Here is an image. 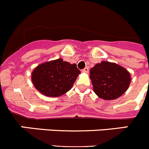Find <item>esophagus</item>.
Wrapping results in <instances>:
<instances>
[{
    "instance_id": "34e87169",
    "label": "esophagus",
    "mask_w": 149,
    "mask_h": 149,
    "mask_svg": "<svg viewBox=\"0 0 149 149\" xmlns=\"http://www.w3.org/2000/svg\"><path fill=\"white\" fill-rule=\"evenodd\" d=\"M82 72H84V73L88 74V73H89V68H84V69H83V70H82Z\"/></svg>"
}]
</instances>
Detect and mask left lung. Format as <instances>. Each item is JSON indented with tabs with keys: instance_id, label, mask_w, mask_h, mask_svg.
I'll list each match as a JSON object with an SVG mask.
<instances>
[{
	"instance_id": "1",
	"label": "left lung",
	"mask_w": 149,
	"mask_h": 149,
	"mask_svg": "<svg viewBox=\"0 0 149 149\" xmlns=\"http://www.w3.org/2000/svg\"><path fill=\"white\" fill-rule=\"evenodd\" d=\"M89 72L94 93L104 100L119 98L131 84L130 72L115 63L101 61L91 68Z\"/></svg>"
}]
</instances>
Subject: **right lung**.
<instances>
[{"mask_svg": "<svg viewBox=\"0 0 149 149\" xmlns=\"http://www.w3.org/2000/svg\"><path fill=\"white\" fill-rule=\"evenodd\" d=\"M81 72L76 64L62 58L41 63L31 74L33 86L48 97H59L72 89Z\"/></svg>", "mask_w": 149, "mask_h": 149, "instance_id": "add662e5", "label": "right lung"}]
</instances>
